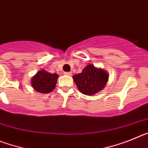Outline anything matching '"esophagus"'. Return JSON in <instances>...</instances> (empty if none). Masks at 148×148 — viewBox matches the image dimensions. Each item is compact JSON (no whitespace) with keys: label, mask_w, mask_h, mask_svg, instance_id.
<instances>
[{"label":"esophagus","mask_w":148,"mask_h":148,"mask_svg":"<svg viewBox=\"0 0 148 148\" xmlns=\"http://www.w3.org/2000/svg\"><path fill=\"white\" fill-rule=\"evenodd\" d=\"M64 74L65 75H69V76H70V75H72V73L71 72H64Z\"/></svg>","instance_id":"34e87169"}]
</instances>
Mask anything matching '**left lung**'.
<instances>
[{"instance_id":"8db88e82","label":"left lung","mask_w":148,"mask_h":148,"mask_svg":"<svg viewBox=\"0 0 148 148\" xmlns=\"http://www.w3.org/2000/svg\"><path fill=\"white\" fill-rule=\"evenodd\" d=\"M73 80L78 90L84 95H93L105 87L108 81V74L106 71L89 64L82 73L73 75Z\"/></svg>"}]
</instances>
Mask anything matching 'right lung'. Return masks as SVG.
Returning <instances> with one entry per match:
<instances>
[{
    "instance_id": "obj_1",
    "label": "right lung",
    "mask_w": 148,
    "mask_h": 148,
    "mask_svg": "<svg viewBox=\"0 0 148 148\" xmlns=\"http://www.w3.org/2000/svg\"><path fill=\"white\" fill-rule=\"evenodd\" d=\"M58 75L40 70L32 78V86L40 93H49L55 89Z\"/></svg>"
}]
</instances>
